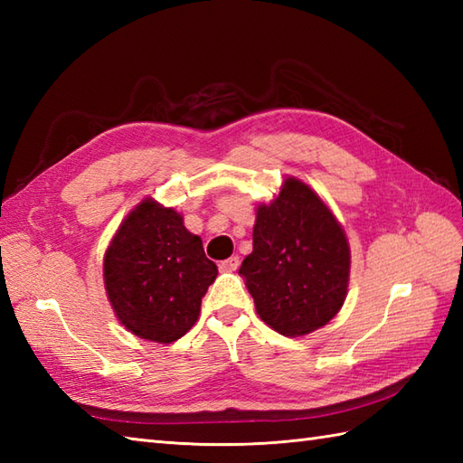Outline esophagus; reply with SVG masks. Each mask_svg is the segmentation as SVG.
Returning <instances> with one entry per match:
<instances>
[{
  "mask_svg": "<svg viewBox=\"0 0 463 463\" xmlns=\"http://www.w3.org/2000/svg\"><path fill=\"white\" fill-rule=\"evenodd\" d=\"M239 264H241V259H239V257H231V259L222 260V262L219 264V269H221L222 272H234V270L239 269Z\"/></svg>",
  "mask_w": 463,
  "mask_h": 463,
  "instance_id": "esophagus-1",
  "label": "esophagus"
}]
</instances>
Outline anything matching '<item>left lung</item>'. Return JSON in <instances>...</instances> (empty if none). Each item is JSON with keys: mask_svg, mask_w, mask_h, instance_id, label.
Returning a JSON list of instances; mask_svg holds the SVG:
<instances>
[{"mask_svg": "<svg viewBox=\"0 0 463 463\" xmlns=\"http://www.w3.org/2000/svg\"><path fill=\"white\" fill-rule=\"evenodd\" d=\"M239 274L262 322L282 336H307L346 300V232L307 183L288 176L269 204H259L252 252Z\"/></svg>", "mask_w": 463, "mask_h": 463, "instance_id": "8db88e82", "label": "left lung"}]
</instances>
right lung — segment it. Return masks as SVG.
<instances>
[{
	"label": "right lung",
	"instance_id": "1",
	"mask_svg": "<svg viewBox=\"0 0 463 463\" xmlns=\"http://www.w3.org/2000/svg\"><path fill=\"white\" fill-rule=\"evenodd\" d=\"M216 264L175 209L146 196L125 216L105 250L107 298L135 336L171 344L199 318Z\"/></svg>",
	"mask_w": 463,
	"mask_h": 463
}]
</instances>
